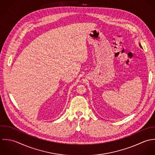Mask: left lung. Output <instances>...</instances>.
Here are the masks:
<instances>
[{
	"mask_svg": "<svg viewBox=\"0 0 155 155\" xmlns=\"http://www.w3.org/2000/svg\"><path fill=\"white\" fill-rule=\"evenodd\" d=\"M140 47H141V48H142V47H141V45L140 44Z\"/></svg>",
	"mask_w": 155,
	"mask_h": 155,
	"instance_id": "left-lung-1",
	"label": "left lung"
}]
</instances>
